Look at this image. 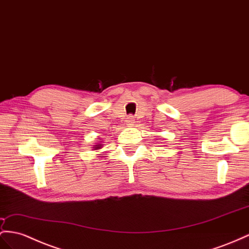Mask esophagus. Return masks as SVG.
Wrapping results in <instances>:
<instances>
[{
    "instance_id": "1",
    "label": "esophagus",
    "mask_w": 249,
    "mask_h": 249,
    "mask_svg": "<svg viewBox=\"0 0 249 249\" xmlns=\"http://www.w3.org/2000/svg\"><path fill=\"white\" fill-rule=\"evenodd\" d=\"M135 120L136 119H135V117H133V116H128V117L126 118V124L128 125V126H132L133 124H135V122H136Z\"/></svg>"
}]
</instances>
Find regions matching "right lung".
<instances>
[{
  "mask_svg": "<svg viewBox=\"0 0 249 249\" xmlns=\"http://www.w3.org/2000/svg\"><path fill=\"white\" fill-rule=\"evenodd\" d=\"M95 146H98V147H95V149H99V146H100V144H99V145H95Z\"/></svg>",
  "mask_w": 249,
  "mask_h": 249,
  "instance_id": "right-lung-1",
  "label": "right lung"
}]
</instances>
